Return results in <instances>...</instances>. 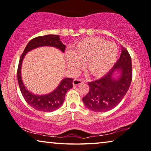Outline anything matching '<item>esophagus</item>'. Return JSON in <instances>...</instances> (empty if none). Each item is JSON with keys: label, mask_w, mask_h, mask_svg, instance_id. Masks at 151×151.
Here are the masks:
<instances>
[{"label": "esophagus", "mask_w": 151, "mask_h": 151, "mask_svg": "<svg viewBox=\"0 0 151 151\" xmlns=\"http://www.w3.org/2000/svg\"><path fill=\"white\" fill-rule=\"evenodd\" d=\"M83 83V81L82 79H74L73 83L74 86H78V85H80Z\"/></svg>", "instance_id": "34e87169"}]
</instances>
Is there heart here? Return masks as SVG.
<instances>
[{"mask_svg": "<svg viewBox=\"0 0 151 151\" xmlns=\"http://www.w3.org/2000/svg\"><path fill=\"white\" fill-rule=\"evenodd\" d=\"M118 55V48L113 43L96 37H89L78 42L73 51L68 52V66L77 71L85 61V70L88 75L99 77L113 66Z\"/></svg>", "mask_w": 151, "mask_h": 151, "instance_id": "1", "label": "heart"}]
</instances>
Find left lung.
Here are the masks:
<instances>
[{"instance_id":"1","label":"left lung","mask_w":151,"mask_h":151,"mask_svg":"<svg viewBox=\"0 0 151 151\" xmlns=\"http://www.w3.org/2000/svg\"><path fill=\"white\" fill-rule=\"evenodd\" d=\"M116 70L121 71L118 79L113 77ZM132 76L131 56L128 50L122 46L120 58L111 71L100 79L88 82L90 90L83 98L85 106L95 112H105L115 108L127 94Z\"/></svg>"}]
</instances>
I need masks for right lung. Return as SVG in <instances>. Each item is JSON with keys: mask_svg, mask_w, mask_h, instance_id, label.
Wrapping results in <instances>:
<instances>
[{"mask_svg": "<svg viewBox=\"0 0 151 151\" xmlns=\"http://www.w3.org/2000/svg\"><path fill=\"white\" fill-rule=\"evenodd\" d=\"M43 46H54L59 48L63 52L65 51V45L60 41L59 36L57 35H46L33 38L29 42L21 55L19 61L17 76L21 93L27 103L37 111L51 112L62 106L67 92L73 87V78H65L61 81L58 87L52 92L46 95L37 96L29 92L27 90L21 78V66L24 55L31 50Z\"/></svg>", "mask_w": 151, "mask_h": 151, "instance_id": "add662e5", "label": "right lung"}]
</instances>
